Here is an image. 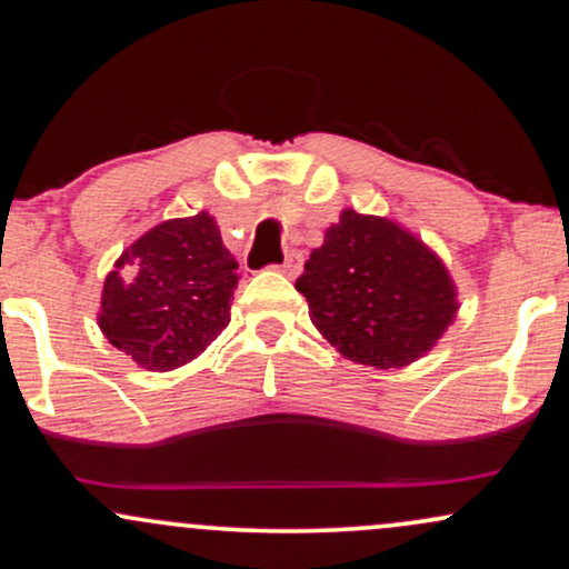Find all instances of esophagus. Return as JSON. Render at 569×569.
<instances>
[{"mask_svg": "<svg viewBox=\"0 0 569 569\" xmlns=\"http://www.w3.org/2000/svg\"><path fill=\"white\" fill-rule=\"evenodd\" d=\"M301 266H303V254L292 250V252H287V254H284L282 266H279V268H282V271L287 273V277H292V273L301 271Z\"/></svg>", "mask_w": 569, "mask_h": 569, "instance_id": "esophagus-1", "label": "esophagus"}]
</instances>
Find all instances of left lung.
I'll return each mask as SVG.
<instances>
[{"label":"left lung","instance_id":"8db88e82","mask_svg":"<svg viewBox=\"0 0 569 569\" xmlns=\"http://www.w3.org/2000/svg\"><path fill=\"white\" fill-rule=\"evenodd\" d=\"M296 290L319 333L349 360L400 368L449 328L457 292L449 271L387 217L347 209L309 254Z\"/></svg>","mask_w":569,"mask_h":569}]
</instances>
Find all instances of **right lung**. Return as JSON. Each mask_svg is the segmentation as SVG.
<instances>
[{
    "label": "right lung",
    "mask_w": 569,
    "mask_h": 569,
    "mask_svg": "<svg viewBox=\"0 0 569 569\" xmlns=\"http://www.w3.org/2000/svg\"><path fill=\"white\" fill-rule=\"evenodd\" d=\"M239 263L207 212L166 220L120 254L99 328L147 370L180 368L231 322Z\"/></svg>",
    "instance_id": "obj_1"
}]
</instances>
